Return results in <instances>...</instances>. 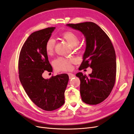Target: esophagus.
Instances as JSON below:
<instances>
[{
    "instance_id": "1",
    "label": "esophagus",
    "mask_w": 134,
    "mask_h": 134,
    "mask_svg": "<svg viewBox=\"0 0 134 134\" xmlns=\"http://www.w3.org/2000/svg\"><path fill=\"white\" fill-rule=\"evenodd\" d=\"M68 75H69V78H70V79H72V78H74V77L75 76L74 74H72V73H70V72H69V73H68Z\"/></svg>"
}]
</instances>
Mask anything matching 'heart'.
Wrapping results in <instances>:
<instances>
[{
    "mask_svg": "<svg viewBox=\"0 0 134 134\" xmlns=\"http://www.w3.org/2000/svg\"><path fill=\"white\" fill-rule=\"evenodd\" d=\"M62 37L70 44L71 47L76 46L79 42V37L76 34L71 31L64 32L61 35ZM55 45V40L50 38L45 43V51L48 55H51L53 53ZM76 60L72 58H65L59 57L53 61V66L57 71H68L70 70L72 64H74Z\"/></svg>",
    "mask_w": 134,
    "mask_h": 134,
    "instance_id": "heart-1",
    "label": "heart"
}]
</instances>
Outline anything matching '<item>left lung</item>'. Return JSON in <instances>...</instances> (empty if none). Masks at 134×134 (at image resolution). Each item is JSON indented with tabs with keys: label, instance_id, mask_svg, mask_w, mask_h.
Segmentation results:
<instances>
[{
	"label": "left lung",
	"instance_id": "1",
	"mask_svg": "<svg viewBox=\"0 0 134 134\" xmlns=\"http://www.w3.org/2000/svg\"><path fill=\"white\" fill-rule=\"evenodd\" d=\"M66 26L84 35L86 48L80 70L90 67L89 76L78 72L82 99L88 104H97L106 99L115 86L116 76V54L111 40L97 24L86 22Z\"/></svg>",
	"mask_w": 134,
	"mask_h": 134
}]
</instances>
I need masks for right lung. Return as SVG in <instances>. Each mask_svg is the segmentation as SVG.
<instances>
[{
	"mask_svg": "<svg viewBox=\"0 0 134 134\" xmlns=\"http://www.w3.org/2000/svg\"><path fill=\"white\" fill-rule=\"evenodd\" d=\"M55 27H48L33 32L21 48L18 60L19 80L30 99L44 111H51L65 102L64 93L69 76L62 74L42 77L43 72H52L45 51V43Z\"/></svg>",
	"mask_w": 134,
	"mask_h": 134,
	"instance_id": "obj_1",
	"label": "right lung"
}]
</instances>
